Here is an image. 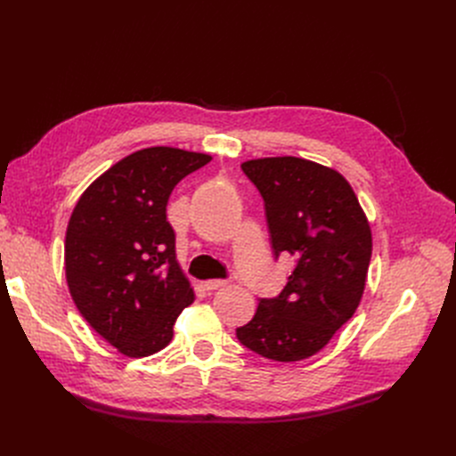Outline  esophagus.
I'll return each mask as SVG.
<instances>
[{
	"instance_id": "34e87169",
	"label": "esophagus",
	"mask_w": 456,
	"mask_h": 456,
	"mask_svg": "<svg viewBox=\"0 0 456 456\" xmlns=\"http://www.w3.org/2000/svg\"><path fill=\"white\" fill-rule=\"evenodd\" d=\"M227 284V281H224V279H210V281H205L203 282V286L207 290H218V289H222V286H225Z\"/></svg>"
}]
</instances>
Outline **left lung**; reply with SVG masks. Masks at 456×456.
I'll return each mask as SVG.
<instances>
[{"mask_svg": "<svg viewBox=\"0 0 456 456\" xmlns=\"http://www.w3.org/2000/svg\"><path fill=\"white\" fill-rule=\"evenodd\" d=\"M265 201L275 260L296 268L275 297H258L236 338L253 353L296 362L318 353L361 303L371 258V231L353 188L338 174L297 157L242 164Z\"/></svg>", "mask_w": 456, "mask_h": 456, "instance_id": "obj_1", "label": "left lung"}]
</instances>
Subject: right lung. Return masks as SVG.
<instances>
[{
  "label": "right lung",
  "instance_id": "right-lung-1",
  "mask_svg": "<svg viewBox=\"0 0 456 456\" xmlns=\"http://www.w3.org/2000/svg\"><path fill=\"white\" fill-rule=\"evenodd\" d=\"M207 162L208 155L175 148L140 150L95 179L71 212L64 244L71 299L127 356L170 344L177 316L194 301L166 205L175 184Z\"/></svg>",
  "mask_w": 456,
  "mask_h": 456
}]
</instances>
